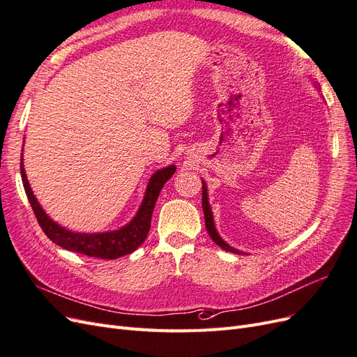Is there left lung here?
Here are the masks:
<instances>
[{"instance_id": "left-lung-1", "label": "left lung", "mask_w": 357, "mask_h": 357, "mask_svg": "<svg viewBox=\"0 0 357 357\" xmlns=\"http://www.w3.org/2000/svg\"><path fill=\"white\" fill-rule=\"evenodd\" d=\"M202 210H204V218H205V228H207L208 231V235L211 236V240L220 245L223 250L226 252H232V253H241L238 250H235V248H232L231 245L226 244L220 236L218 234V231H215L214 228V223H213V214H211V208L208 205V199H207V189H205V183H202Z\"/></svg>"}]
</instances>
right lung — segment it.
Masks as SVG:
<instances>
[{"label": "right lung", "mask_w": 357, "mask_h": 357, "mask_svg": "<svg viewBox=\"0 0 357 357\" xmlns=\"http://www.w3.org/2000/svg\"><path fill=\"white\" fill-rule=\"evenodd\" d=\"M174 171L176 167L171 165L168 168L159 169L155 172L153 177L150 178L142 207H139L134 220L126 225L125 228L104 234H77L63 229L62 226L56 225L50 218H47V214L43 211L34 197V193L31 190L24 169V164L20 162V176H22L26 197L43 232H45L53 243L62 248H67V250H71L74 253H80L98 259H117L121 256L132 253L144 243L150 231V220H152V214L156 199L159 197V192L164 188L165 183L172 177V174H174Z\"/></svg>", "instance_id": "obj_1"}]
</instances>
